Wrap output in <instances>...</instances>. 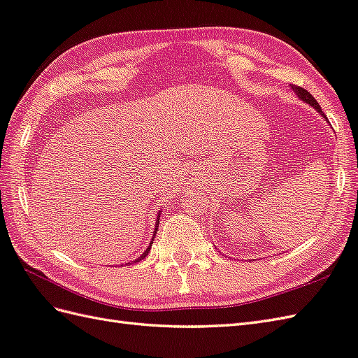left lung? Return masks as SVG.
I'll list each match as a JSON object with an SVG mask.
<instances>
[{"label":"left lung","instance_id":"1","mask_svg":"<svg viewBox=\"0 0 358 358\" xmlns=\"http://www.w3.org/2000/svg\"><path fill=\"white\" fill-rule=\"evenodd\" d=\"M292 89H293V92H295V94L298 95V98H301L302 101H304V103L310 104L311 107H315V108L317 110V112L320 113V116H322V117H325V119H327L325 113L322 112V108H320L319 103H317V101L313 98V95L310 94V92H307L306 89H302V87H299V86H295V85H292Z\"/></svg>","mask_w":358,"mask_h":358}]
</instances>
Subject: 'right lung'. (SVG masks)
Returning a JSON list of instances; mask_svg holds the SVG:
<instances>
[{
  "mask_svg": "<svg viewBox=\"0 0 358 358\" xmlns=\"http://www.w3.org/2000/svg\"><path fill=\"white\" fill-rule=\"evenodd\" d=\"M159 219H160V217L157 216V224H155V231H154V236H155V233H157V227H159V222H160V221H159ZM152 241H154V237H152ZM151 245H152V243H150V246H148V248H146V250H145V252H143V254L141 255V257H139V259H137V260H134V262H139V260L145 259V257H146V255H148L150 250H151Z\"/></svg>",
  "mask_w": 358,
  "mask_h": 358,
  "instance_id": "1",
  "label": "right lung"
}]
</instances>
